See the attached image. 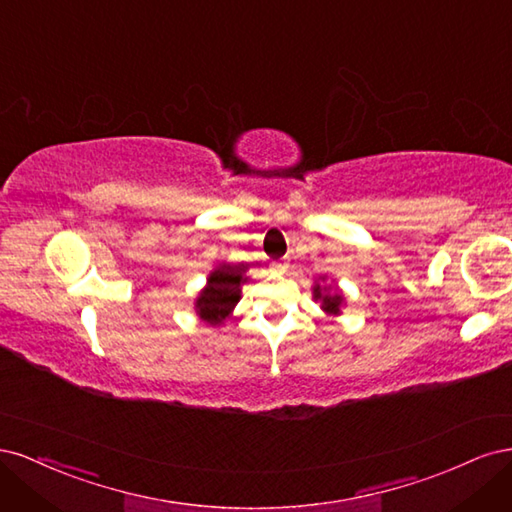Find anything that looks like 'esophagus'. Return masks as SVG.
Returning <instances> with one entry per match:
<instances>
[{
  "label": "esophagus",
  "instance_id": "esophagus-1",
  "mask_svg": "<svg viewBox=\"0 0 512 512\" xmlns=\"http://www.w3.org/2000/svg\"><path fill=\"white\" fill-rule=\"evenodd\" d=\"M271 269H273V271H286V269H288V260L282 258V260L271 262Z\"/></svg>",
  "mask_w": 512,
  "mask_h": 512
}]
</instances>
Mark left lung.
Wrapping results in <instances>:
<instances>
[{
  "label": "left lung",
  "mask_w": 512,
  "mask_h": 512,
  "mask_svg": "<svg viewBox=\"0 0 512 512\" xmlns=\"http://www.w3.org/2000/svg\"><path fill=\"white\" fill-rule=\"evenodd\" d=\"M324 282H327V275H320L314 282V286H312L314 301H320V309L329 318L342 316V307L346 303L344 292L337 288V282H331V284H324Z\"/></svg>",
  "instance_id": "obj_1"
}]
</instances>
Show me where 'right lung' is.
I'll use <instances>...</instances> for the list:
<instances>
[{
	"label": "right lung",
	"instance_id": "right-lung-1",
	"mask_svg": "<svg viewBox=\"0 0 512 512\" xmlns=\"http://www.w3.org/2000/svg\"><path fill=\"white\" fill-rule=\"evenodd\" d=\"M247 265H228L220 262L209 275L205 288L198 292L194 301L196 316L211 324V327H220L224 324L241 299V286L247 282Z\"/></svg>",
	"mask_w": 512,
	"mask_h": 512
}]
</instances>
